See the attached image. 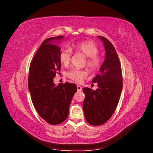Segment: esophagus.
Listing matches in <instances>:
<instances>
[{
  "mask_svg": "<svg viewBox=\"0 0 153 153\" xmlns=\"http://www.w3.org/2000/svg\"><path fill=\"white\" fill-rule=\"evenodd\" d=\"M77 90L78 91H82V87L80 85H77Z\"/></svg>",
  "mask_w": 153,
  "mask_h": 153,
  "instance_id": "obj_1",
  "label": "esophagus"
}]
</instances>
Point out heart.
<instances>
[{"instance_id":"obj_1","label":"heart","mask_w":153,"mask_h":153,"mask_svg":"<svg viewBox=\"0 0 153 153\" xmlns=\"http://www.w3.org/2000/svg\"><path fill=\"white\" fill-rule=\"evenodd\" d=\"M71 48L78 53H82L86 57L84 65L91 72H94L100 68L102 64V59L98 55L99 48L97 45L91 41H82L74 43ZM71 50L69 48H64L59 53V59L64 66H68L70 63L71 58ZM67 76L74 82L80 83L87 76V73L84 69L73 68L69 70Z\"/></svg>"}]
</instances>
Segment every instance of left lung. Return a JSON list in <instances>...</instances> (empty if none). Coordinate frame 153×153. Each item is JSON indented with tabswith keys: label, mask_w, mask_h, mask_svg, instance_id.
Here are the masks:
<instances>
[{
	"label": "left lung",
	"mask_w": 153,
	"mask_h": 153,
	"mask_svg": "<svg viewBox=\"0 0 153 153\" xmlns=\"http://www.w3.org/2000/svg\"><path fill=\"white\" fill-rule=\"evenodd\" d=\"M104 43L106 57L100 73L92 82L98 83V88L92 91L83 88L85 99L83 109L87 122L92 126H100L108 120L116 109L123 89L121 62L116 51L110 41L98 36Z\"/></svg>",
	"instance_id": "1"
}]
</instances>
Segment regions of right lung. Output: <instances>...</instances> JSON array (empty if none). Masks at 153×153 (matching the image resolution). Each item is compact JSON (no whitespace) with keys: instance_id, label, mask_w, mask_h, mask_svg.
<instances>
[{"instance_id":"obj_1","label":"right lung","mask_w":153,"mask_h":153,"mask_svg":"<svg viewBox=\"0 0 153 153\" xmlns=\"http://www.w3.org/2000/svg\"><path fill=\"white\" fill-rule=\"evenodd\" d=\"M63 36L43 41L30 64L28 87L31 100L39 116L52 125L62 123L68 116L69 105L77 91L71 83L53 84L61 69L59 59L61 48L52 41L61 40Z\"/></svg>"}]
</instances>
